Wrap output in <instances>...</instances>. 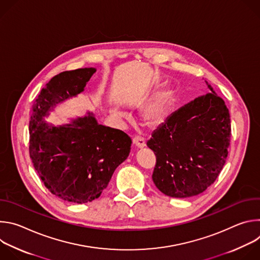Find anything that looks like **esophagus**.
Segmentation results:
<instances>
[{"label": "esophagus", "mask_w": 260, "mask_h": 260, "mask_svg": "<svg viewBox=\"0 0 260 260\" xmlns=\"http://www.w3.org/2000/svg\"><path fill=\"white\" fill-rule=\"evenodd\" d=\"M133 144H134L135 147L140 148V149H142V148H144L146 146L145 140L143 138H141V137H135L133 139Z\"/></svg>", "instance_id": "34e87169"}]
</instances>
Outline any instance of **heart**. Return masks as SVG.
<instances>
[{"instance_id":"b5f03b06","label":"heart","mask_w":260,"mask_h":260,"mask_svg":"<svg viewBox=\"0 0 260 260\" xmlns=\"http://www.w3.org/2000/svg\"><path fill=\"white\" fill-rule=\"evenodd\" d=\"M173 98V92L169 89L159 91L152 101L148 103L142 110L141 117L143 122L151 128L158 127L166 119L168 115L169 107ZM117 115L123 117L121 113Z\"/></svg>"}]
</instances>
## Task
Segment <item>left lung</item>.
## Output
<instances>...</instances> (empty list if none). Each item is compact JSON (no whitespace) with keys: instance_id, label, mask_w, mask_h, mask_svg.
<instances>
[{"instance_id":"8db88e82","label":"left lung","mask_w":260,"mask_h":260,"mask_svg":"<svg viewBox=\"0 0 260 260\" xmlns=\"http://www.w3.org/2000/svg\"><path fill=\"white\" fill-rule=\"evenodd\" d=\"M206 83L209 92L175 111L147 142L156 156L152 180L168 197L184 199L204 192L228 158L230 111Z\"/></svg>"}]
</instances>
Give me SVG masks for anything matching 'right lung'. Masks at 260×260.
I'll return each mask as SVG.
<instances>
[{
  "label": "right lung",
  "instance_id": "obj_1",
  "mask_svg": "<svg viewBox=\"0 0 260 260\" xmlns=\"http://www.w3.org/2000/svg\"><path fill=\"white\" fill-rule=\"evenodd\" d=\"M94 68L54 76L36 99L29 120V157L46 188L70 203L98 199L131 151L132 140L120 129L99 124L88 115L53 126L43 117L53 107L84 90Z\"/></svg>",
  "mask_w": 260,
  "mask_h": 260
}]
</instances>
